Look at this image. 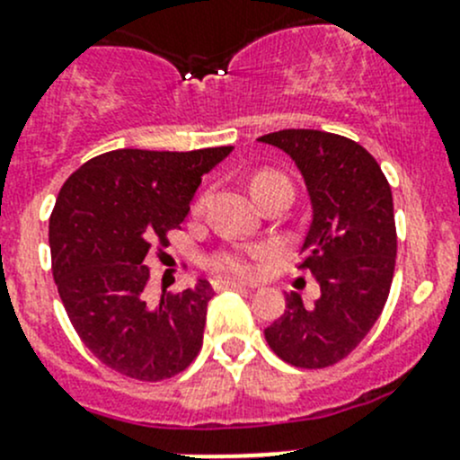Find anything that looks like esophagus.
I'll return each instance as SVG.
<instances>
[{"mask_svg": "<svg viewBox=\"0 0 460 460\" xmlns=\"http://www.w3.org/2000/svg\"><path fill=\"white\" fill-rule=\"evenodd\" d=\"M213 289L216 292H222V289H247L244 285L235 283V280H226V279H216L213 280Z\"/></svg>", "mask_w": 460, "mask_h": 460, "instance_id": "34e87169", "label": "esophagus"}]
</instances>
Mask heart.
<instances>
[{
    "label": "heart",
    "instance_id": "b5f03b06",
    "mask_svg": "<svg viewBox=\"0 0 460 460\" xmlns=\"http://www.w3.org/2000/svg\"><path fill=\"white\" fill-rule=\"evenodd\" d=\"M279 172H270V171H262L258 172L256 177L252 180V190L261 189L262 184H267V181L271 180H279ZM258 256V252H238V249H226V252H220L216 253V256L211 258V267L217 271V274L222 276H234V279H249V276L253 274V258Z\"/></svg>",
    "mask_w": 460,
    "mask_h": 460
}]
</instances>
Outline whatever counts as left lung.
I'll return each instance as SVG.
<instances>
[{
    "label": "left lung",
    "mask_w": 460,
    "mask_h": 460,
    "mask_svg": "<svg viewBox=\"0 0 460 460\" xmlns=\"http://www.w3.org/2000/svg\"><path fill=\"white\" fill-rule=\"evenodd\" d=\"M258 141L301 171L312 222L298 270H310L321 288L314 305L289 292L265 339L292 367H332L358 349L389 298L398 252L391 186L373 155L346 137L280 130Z\"/></svg>",
    "instance_id": "1"
}]
</instances>
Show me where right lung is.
<instances>
[{"label": "right lung", "instance_id": "obj_1", "mask_svg": "<svg viewBox=\"0 0 460 460\" xmlns=\"http://www.w3.org/2000/svg\"><path fill=\"white\" fill-rule=\"evenodd\" d=\"M231 150H111L60 189L49 220L53 279L78 337L111 371L159 382L198 358L213 288L199 279L148 305V258L157 243L168 247L202 177Z\"/></svg>", "mask_w": 460, "mask_h": 460}]
</instances>
